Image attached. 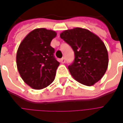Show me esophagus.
<instances>
[{
	"instance_id": "esophagus-1",
	"label": "esophagus",
	"mask_w": 123,
	"mask_h": 123,
	"mask_svg": "<svg viewBox=\"0 0 123 123\" xmlns=\"http://www.w3.org/2000/svg\"><path fill=\"white\" fill-rule=\"evenodd\" d=\"M60 62H61L62 64H64V63L66 62V59H65L64 57H62V59H60Z\"/></svg>"
}]
</instances>
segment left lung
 Wrapping results in <instances>:
<instances>
[{
  "label": "left lung",
  "instance_id": "obj_1",
  "mask_svg": "<svg viewBox=\"0 0 123 123\" xmlns=\"http://www.w3.org/2000/svg\"><path fill=\"white\" fill-rule=\"evenodd\" d=\"M60 37L68 44L74 53L73 63L68 66L70 74L76 81L91 86L103 77L108 66V53L98 36L83 28L65 30Z\"/></svg>",
  "mask_w": 123,
  "mask_h": 123
}]
</instances>
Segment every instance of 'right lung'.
Returning a JSON list of instances; mask_svg holds the SVG:
<instances>
[{"label": "right lung", "mask_w": 123, "mask_h": 123, "mask_svg": "<svg viewBox=\"0 0 123 123\" xmlns=\"http://www.w3.org/2000/svg\"><path fill=\"white\" fill-rule=\"evenodd\" d=\"M57 36L53 30L36 29L23 39L17 50L18 70L26 84L35 90L49 86L59 66L50 42Z\"/></svg>", "instance_id": "obj_1"}]
</instances>
